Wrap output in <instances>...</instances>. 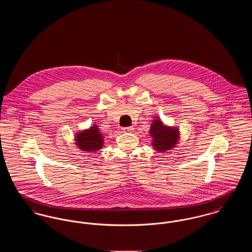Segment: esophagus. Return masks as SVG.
Segmentation results:
<instances>
[{"label":"esophagus","mask_w":252,"mask_h":252,"mask_svg":"<svg viewBox=\"0 0 252 252\" xmlns=\"http://www.w3.org/2000/svg\"><path fill=\"white\" fill-rule=\"evenodd\" d=\"M133 129H134V128H133L132 126H126V127H124V128H123L124 132H126V133L133 131Z\"/></svg>","instance_id":"esophagus-1"}]
</instances>
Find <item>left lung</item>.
<instances>
[{"instance_id": "8db88e82", "label": "left lung", "mask_w": 252, "mask_h": 252, "mask_svg": "<svg viewBox=\"0 0 252 252\" xmlns=\"http://www.w3.org/2000/svg\"><path fill=\"white\" fill-rule=\"evenodd\" d=\"M150 135L153 138L152 145L158 152H165L170 150L178 143L179 129L176 127H169L157 118L151 125Z\"/></svg>"}]
</instances>
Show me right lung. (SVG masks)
<instances>
[{"label": "right lung", "instance_id": "obj_1", "mask_svg": "<svg viewBox=\"0 0 252 252\" xmlns=\"http://www.w3.org/2000/svg\"><path fill=\"white\" fill-rule=\"evenodd\" d=\"M76 145L83 151L87 152H95L98 149L103 147L104 137L102 133L99 131L98 126L94 125L90 129L83 130L77 133L75 136Z\"/></svg>", "mask_w": 252, "mask_h": 252}]
</instances>
